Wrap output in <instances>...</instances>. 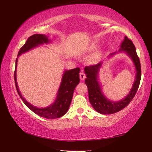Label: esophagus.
Wrapping results in <instances>:
<instances>
[{
  "mask_svg": "<svg viewBox=\"0 0 152 152\" xmlns=\"http://www.w3.org/2000/svg\"><path fill=\"white\" fill-rule=\"evenodd\" d=\"M86 78V75L84 72H83V71H81L80 73V78L81 80H83L85 79Z\"/></svg>",
  "mask_w": 152,
  "mask_h": 152,
  "instance_id": "esophagus-1",
  "label": "esophagus"
}]
</instances>
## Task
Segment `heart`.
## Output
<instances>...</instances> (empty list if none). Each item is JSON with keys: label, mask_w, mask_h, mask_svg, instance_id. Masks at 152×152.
<instances>
[{"label": "heart", "mask_w": 152, "mask_h": 152, "mask_svg": "<svg viewBox=\"0 0 152 152\" xmlns=\"http://www.w3.org/2000/svg\"><path fill=\"white\" fill-rule=\"evenodd\" d=\"M92 48H96V46H95V45H93V46H92Z\"/></svg>", "instance_id": "b5f03b06"}]
</instances>
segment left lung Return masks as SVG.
<instances>
[{"label": "left lung", "mask_w": 152, "mask_h": 152, "mask_svg": "<svg viewBox=\"0 0 152 152\" xmlns=\"http://www.w3.org/2000/svg\"><path fill=\"white\" fill-rule=\"evenodd\" d=\"M122 52L125 53L132 60L136 74L132 89L127 96L120 101H110L102 92V86L99 81V72L100 68L103 65V61H101L96 65L86 66L84 68V72L86 74L85 83L88 87L89 101L94 110L101 114H113L124 109L132 101L140 85L141 76L140 61L137 55L135 45L132 41L128 39L127 36H125L121 44L119 51L110 53L108 59L111 58L117 53Z\"/></svg>", "instance_id": "1"}]
</instances>
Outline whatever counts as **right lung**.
Returning <instances> with one entry per match:
<instances>
[{
    "instance_id": "add662e5",
    "label": "right lung",
    "mask_w": 152,
    "mask_h": 152,
    "mask_svg": "<svg viewBox=\"0 0 152 152\" xmlns=\"http://www.w3.org/2000/svg\"><path fill=\"white\" fill-rule=\"evenodd\" d=\"M51 42V40L48 39V36L43 34H35L28 38L25 45L20 49L18 53V57L23 53H25L31 50L32 49L38 47L39 45L43 44H48ZM18 57L15 63V70L14 73V78L15 86L18 94L23 101L25 104L31 110L33 113L39 115L40 117L46 118V119H57L62 117L68 111L72 99L73 93L77 84H79V73L80 68H76L69 70H64L61 78V83L59 87L57 96L56 100L52 104L43 108L37 107L33 106L32 104L28 102L25 98L22 96L21 93L18 87L17 81V66Z\"/></svg>"
}]
</instances>
